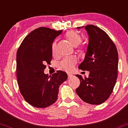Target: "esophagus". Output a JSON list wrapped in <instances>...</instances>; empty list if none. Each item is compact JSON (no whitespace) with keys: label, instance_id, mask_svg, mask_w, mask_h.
Returning <instances> with one entry per match:
<instances>
[{"label":"esophagus","instance_id":"obj_1","mask_svg":"<svg viewBox=\"0 0 128 128\" xmlns=\"http://www.w3.org/2000/svg\"><path fill=\"white\" fill-rule=\"evenodd\" d=\"M72 77H73V75H72V74H68V78H72Z\"/></svg>","mask_w":128,"mask_h":128}]
</instances>
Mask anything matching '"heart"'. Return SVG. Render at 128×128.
Here are the masks:
<instances>
[{"label":"heart","instance_id":"b5f03b06","mask_svg":"<svg viewBox=\"0 0 128 128\" xmlns=\"http://www.w3.org/2000/svg\"><path fill=\"white\" fill-rule=\"evenodd\" d=\"M66 38L69 42V43L74 46H78L82 42V37L80 34L74 30L68 31L66 34ZM86 48V45L82 44L78 48V51L81 53H83ZM51 51L53 56H56L57 54V45L56 41L52 43L51 46ZM76 63H77V60L75 58L66 57L58 63V67L66 72H70L74 70Z\"/></svg>","mask_w":128,"mask_h":128}]
</instances>
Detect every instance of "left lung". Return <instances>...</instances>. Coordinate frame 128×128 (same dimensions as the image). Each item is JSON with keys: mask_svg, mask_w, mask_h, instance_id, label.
<instances>
[{"mask_svg": "<svg viewBox=\"0 0 128 128\" xmlns=\"http://www.w3.org/2000/svg\"><path fill=\"white\" fill-rule=\"evenodd\" d=\"M84 28L89 41L85 58L78 68L88 71L90 74L84 78L76 75L80 81L76 93L84 102L98 105L108 99L115 86L118 53L114 42L104 30L93 25Z\"/></svg>", "mask_w": 128, "mask_h": 128, "instance_id": "left-lung-1", "label": "left lung"}]
</instances>
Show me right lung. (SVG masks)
<instances>
[{
    "label": "right lung",
    "mask_w": 128,
    "mask_h": 128,
    "mask_svg": "<svg viewBox=\"0 0 128 128\" xmlns=\"http://www.w3.org/2000/svg\"><path fill=\"white\" fill-rule=\"evenodd\" d=\"M62 30L40 27L24 38L17 51L16 76L21 94L29 104L45 108L57 100L59 86L67 74L57 71L52 76L45 74V63L52 60V42Z\"/></svg>",
    "instance_id": "add662e5"
}]
</instances>
